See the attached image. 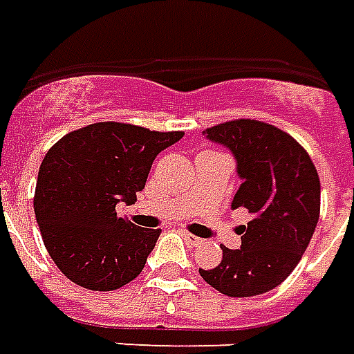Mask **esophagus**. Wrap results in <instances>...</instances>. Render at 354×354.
I'll return each mask as SVG.
<instances>
[{
  "mask_svg": "<svg viewBox=\"0 0 354 354\" xmlns=\"http://www.w3.org/2000/svg\"><path fill=\"white\" fill-rule=\"evenodd\" d=\"M182 235H184L185 243H187V245L195 246V245H201V243H203V239L197 237V235H193V233H189V231H184Z\"/></svg>",
  "mask_w": 354,
  "mask_h": 354,
  "instance_id": "esophagus-1",
  "label": "esophagus"
}]
</instances>
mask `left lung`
<instances>
[{
    "mask_svg": "<svg viewBox=\"0 0 354 354\" xmlns=\"http://www.w3.org/2000/svg\"><path fill=\"white\" fill-rule=\"evenodd\" d=\"M230 147L243 184L231 207L252 220L241 248L222 245V261L201 277L230 297L260 296L286 281L311 241L320 214V180L311 157L288 132L256 119L225 121L205 131Z\"/></svg>",
    "mask_w": 354,
    "mask_h": 354,
    "instance_id": "left-lung-1",
    "label": "left lung"
}]
</instances>
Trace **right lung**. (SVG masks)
Returning a JSON list of instances; mask_svg holds the SVG:
<instances>
[{
	"label": "right lung",
	"instance_id": "1",
	"mask_svg": "<svg viewBox=\"0 0 354 354\" xmlns=\"http://www.w3.org/2000/svg\"><path fill=\"white\" fill-rule=\"evenodd\" d=\"M182 136L104 121L68 132L47 151L35 184V220L70 281L109 292L142 273L161 230L136 227L115 207L136 201L155 157Z\"/></svg>",
	"mask_w": 354,
	"mask_h": 354
}]
</instances>
